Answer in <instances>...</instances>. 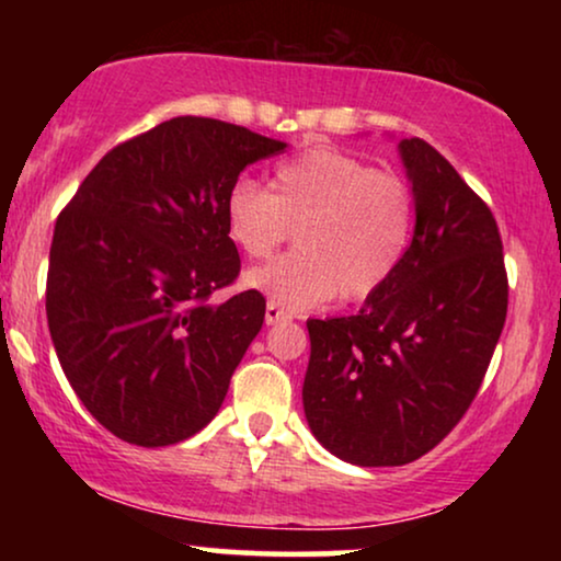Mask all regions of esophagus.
Returning <instances> with one entry per match:
<instances>
[{"label":"esophagus","instance_id":"1","mask_svg":"<svg viewBox=\"0 0 561 561\" xmlns=\"http://www.w3.org/2000/svg\"><path fill=\"white\" fill-rule=\"evenodd\" d=\"M290 317L283 309H278L275 304H267L265 306V324L273 327V324H280V321H288Z\"/></svg>","mask_w":561,"mask_h":561}]
</instances>
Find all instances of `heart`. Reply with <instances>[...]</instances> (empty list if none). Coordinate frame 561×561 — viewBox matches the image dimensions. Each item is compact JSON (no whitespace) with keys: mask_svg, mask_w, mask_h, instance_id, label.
<instances>
[{"mask_svg":"<svg viewBox=\"0 0 561 561\" xmlns=\"http://www.w3.org/2000/svg\"><path fill=\"white\" fill-rule=\"evenodd\" d=\"M411 225L403 179L324 145L275 165L271 188L237 179L225 198L227 237L244 257L273 255L296 227V252L244 273V286L286 311L378 294L401 265Z\"/></svg>","mask_w":561,"mask_h":561,"instance_id":"1","label":"heart"}]
</instances>
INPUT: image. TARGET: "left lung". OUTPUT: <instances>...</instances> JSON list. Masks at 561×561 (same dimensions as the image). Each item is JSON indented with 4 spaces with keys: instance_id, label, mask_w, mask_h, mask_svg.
Listing matches in <instances>:
<instances>
[{
    "instance_id": "1",
    "label": "left lung",
    "mask_w": 561,
    "mask_h": 561,
    "mask_svg": "<svg viewBox=\"0 0 561 561\" xmlns=\"http://www.w3.org/2000/svg\"><path fill=\"white\" fill-rule=\"evenodd\" d=\"M413 240L355 317L309 319L304 413L334 457L409 465L470 409L508 311L503 244L485 202L432 145L398 142Z\"/></svg>"
}]
</instances>
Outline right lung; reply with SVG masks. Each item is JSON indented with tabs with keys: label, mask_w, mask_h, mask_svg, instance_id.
<instances>
[{
	"label": "right lung",
	"mask_w": 561,
	"mask_h": 561,
	"mask_svg": "<svg viewBox=\"0 0 561 561\" xmlns=\"http://www.w3.org/2000/svg\"><path fill=\"white\" fill-rule=\"evenodd\" d=\"M288 145L229 122L173 117L99 160L60 211L48 265L50 340L104 428L168 447L209 424L265 319L244 290L225 198L244 168Z\"/></svg>",
	"instance_id": "1"
}]
</instances>
